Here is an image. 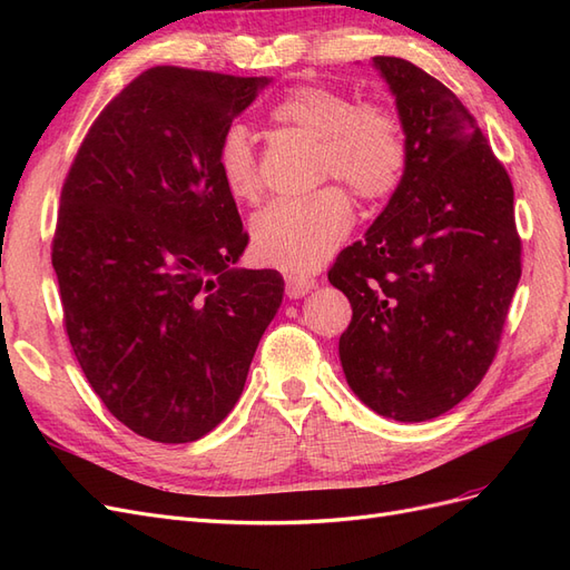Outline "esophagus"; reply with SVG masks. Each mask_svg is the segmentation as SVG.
I'll use <instances>...</instances> for the list:
<instances>
[{
    "label": "esophagus",
    "mask_w": 570,
    "mask_h": 570,
    "mask_svg": "<svg viewBox=\"0 0 570 570\" xmlns=\"http://www.w3.org/2000/svg\"><path fill=\"white\" fill-rule=\"evenodd\" d=\"M316 287V281L312 275H304V273H287L285 275V292L289 299H299L304 297L306 292H312Z\"/></svg>",
    "instance_id": "1"
}]
</instances>
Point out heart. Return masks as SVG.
Instances as JSON below:
<instances>
[{"label": "heart", "instance_id": "heart-1", "mask_svg": "<svg viewBox=\"0 0 570 570\" xmlns=\"http://www.w3.org/2000/svg\"><path fill=\"white\" fill-rule=\"evenodd\" d=\"M273 118L316 137L321 178L342 180L361 199L385 197L402 178L404 135L381 107L354 105L347 95L321 85H302L273 107ZM218 168L233 197L256 199L262 189L256 147L243 124L223 132ZM352 220L350 197L327 185L314 195L271 202L252 220V245L264 264L312 271L340 247Z\"/></svg>", "mask_w": 570, "mask_h": 570}]
</instances>
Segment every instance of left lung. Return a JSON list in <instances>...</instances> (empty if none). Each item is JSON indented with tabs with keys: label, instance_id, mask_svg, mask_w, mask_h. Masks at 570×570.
<instances>
[{
	"label": "left lung",
	"instance_id": "1",
	"mask_svg": "<svg viewBox=\"0 0 570 570\" xmlns=\"http://www.w3.org/2000/svg\"><path fill=\"white\" fill-rule=\"evenodd\" d=\"M373 66L400 114L404 174L327 281L352 304L340 337L352 392L385 419L421 423L488 373L521 278V237L511 180L459 97L411 61Z\"/></svg>",
	"mask_w": 570,
	"mask_h": 570
}]
</instances>
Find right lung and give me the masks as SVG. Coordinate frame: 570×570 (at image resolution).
<instances>
[{
    "label": "right lung",
    "instance_id": "add662e5",
    "mask_svg": "<svg viewBox=\"0 0 570 570\" xmlns=\"http://www.w3.org/2000/svg\"><path fill=\"white\" fill-rule=\"evenodd\" d=\"M268 82L149 68L97 116L61 189L68 340L105 406L154 442L228 416L283 302L278 271L235 266L249 235L218 168L223 132Z\"/></svg>",
    "mask_w": 570,
    "mask_h": 570
}]
</instances>
